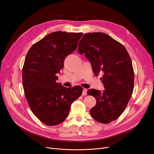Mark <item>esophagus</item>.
Returning a JSON list of instances; mask_svg holds the SVG:
<instances>
[{"mask_svg":"<svg viewBox=\"0 0 154 154\" xmlns=\"http://www.w3.org/2000/svg\"><path fill=\"white\" fill-rule=\"evenodd\" d=\"M87 88H84L83 92H82V95H87Z\"/></svg>","mask_w":154,"mask_h":154,"instance_id":"1","label":"esophagus"}]
</instances>
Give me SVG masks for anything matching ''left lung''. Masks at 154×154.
<instances>
[{
    "mask_svg": "<svg viewBox=\"0 0 154 154\" xmlns=\"http://www.w3.org/2000/svg\"><path fill=\"white\" fill-rule=\"evenodd\" d=\"M78 52L85 54L95 75L103 73L100 79L106 89H91L87 94L97 101L90 110L92 117L99 122L109 124L122 114L133 92L134 72L130 55L122 44L102 32L84 34Z\"/></svg>",
    "mask_w": 154,
    "mask_h": 154,
    "instance_id": "obj_1",
    "label": "left lung"
}]
</instances>
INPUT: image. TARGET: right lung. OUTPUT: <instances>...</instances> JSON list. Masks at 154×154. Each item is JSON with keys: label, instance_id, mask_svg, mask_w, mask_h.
I'll return each mask as SVG.
<instances>
[{"label": "right lung", "instance_id": "1", "mask_svg": "<svg viewBox=\"0 0 154 154\" xmlns=\"http://www.w3.org/2000/svg\"><path fill=\"white\" fill-rule=\"evenodd\" d=\"M83 34L52 32L28 51L22 69L26 98L33 114L44 124L53 126L67 117L71 104L81 95L83 88H66L56 82L66 57L74 52Z\"/></svg>", "mask_w": 154, "mask_h": 154}]
</instances>
